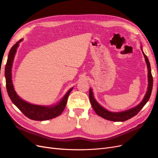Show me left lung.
I'll use <instances>...</instances> for the list:
<instances>
[{"instance_id": "obj_1", "label": "left lung", "mask_w": 158, "mask_h": 158, "mask_svg": "<svg viewBox=\"0 0 158 158\" xmlns=\"http://www.w3.org/2000/svg\"><path fill=\"white\" fill-rule=\"evenodd\" d=\"M141 50L143 53V55L144 56L145 61L147 65L148 80V84L146 93L144 95V98H143V99L142 100V102L139 104L137 105L136 106L134 107L131 109H129L128 110H126V111H118V112L110 111L109 110L106 109V108H104L96 101V99H95L94 96L92 89L90 88L89 91V101L94 110L95 111V112L98 115L100 116L105 119H107L108 121H115V122H123L136 115V114L138 113V112L140 111V110L143 108V107L145 106L146 103L148 102V100H149L150 98L152 88H153V77L152 75L151 67H150L149 60H148L147 56L145 55L144 51H143L142 45H141Z\"/></svg>"}]
</instances>
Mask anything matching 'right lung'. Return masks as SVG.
Masks as SVG:
<instances>
[{"label": "right lung", "instance_id": "obj_1", "mask_svg": "<svg viewBox=\"0 0 158 158\" xmlns=\"http://www.w3.org/2000/svg\"><path fill=\"white\" fill-rule=\"evenodd\" d=\"M22 41L23 39H21L12 46L8 56L4 74H5L8 96L10 97L12 102L20 110L22 113L31 120L40 121H46L58 117L64 111L67 103L69 95L73 90V87L66 93L59 102L52 106H43V105H36L27 102L19 96L14 89L12 79V68L17 49Z\"/></svg>", "mask_w": 158, "mask_h": 158}]
</instances>
